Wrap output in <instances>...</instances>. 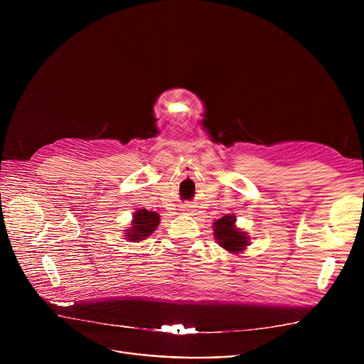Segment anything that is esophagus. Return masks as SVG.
I'll list each match as a JSON object with an SVG mask.
<instances>
[{"mask_svg":"<svg viewBox=\"0 0 364 364\" xmlns=\"http://www.w3.org/2000/svg\"><path fill=\"white\" fill-rule=\"evenodd\" d=\"M187 212H188V213H193V209H187Z\"/></svg>","mask_w":364,"mask_h":364,"instance_id":"34e87169","label":"esophagus"}]
</instances>
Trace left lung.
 <instances>
[{
  "label": "left lung",
  "mask_w": 364,
  "mask_h": 364,
  "mask_svg": "<svg viewBox=\"0 0 364 364\" xmlns=\"http://www.w3.org/2000/svg\"><path fill=\"white\" fill-rule=\"evenodd\" d=\"M235 220L233 216H225L213 226L215 237L219 240L220 246L229 252H240L247 246V237L235 228Z\"/></svg>",
  "instance_id": "obj_1"
}]
</instances>
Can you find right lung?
<instances>
[{"label":"right lung","mask_w":364,"mask_h":364,"mask_svg":"<svg viewBox=\"0 0 364 364\" xmlns=\"http://www.w3.org/2000/svg\"><path fill=\"white\" fill-rule=\"evenodd\" d=\"M159 223H160L159 213L149 212L146 209L138 210L134 215L132 228L128 230V233L125 236L129 237V240L139 242V240L148 237L155 230V228L159 226Z\"/></svg>","instance_id":"right-lung-1"}]
</instances>
